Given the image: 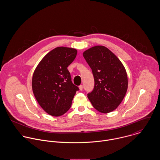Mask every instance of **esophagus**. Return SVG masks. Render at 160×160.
<instances>
[{
    "label": "esophagus",
    "mask_w": 160,
    "mask_h": 160,
    "mask_svg": "<svg viewBox=\"0 0 160 160\" xmlns=\"http://www.w3.org/2000/svg\"><path fill=\"white\" fill-rule=\"evenodd\" d=\"M79 90H80V91H82V89H83V86H82V85L79 86Z\"/></svg>",
    "instance_id": "34e87169"
}]
</instances>
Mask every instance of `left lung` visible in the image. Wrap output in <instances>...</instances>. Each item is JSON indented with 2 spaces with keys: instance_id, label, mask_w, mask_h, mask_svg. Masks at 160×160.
<instances>
[{
  "instance_id": "8db88e82",
  "label": "left lung",
  "mask_w": 160,
  "mask_h": 160,
  "mask_svg": "<svg viewBox=\"0 0 160 160\" xmlns=\"http://www.w3.org/2000/svg\"><path fill=\"white\" fill-rule=\"evenodd\" d=\"M92 69L95 84L88 94L92 106L99 112L114 110L122 101L128 86V76L122 63L105 46L92 47L83 53Z\"/></svg>"
}]
</instances>
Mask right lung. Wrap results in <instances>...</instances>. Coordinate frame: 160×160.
Instances as JSON below:
<instances>
[{"label":"right lung","instance_id":"right-lung-1","mask_svg":"<svg viewBox=\"0 0 160 160\" xmlns=\"http://www.w3.org/2000/svg\"><path fill=\"white\" fill-rule=\"evenodd\" d=\"M76 55L75 48L58 47L45 55L34 71L33 93L42 108L51 116H60L68 112L79 90L67 69Z\"/></svg>","mask_w":160,"mask_h":160}]
</instances>
